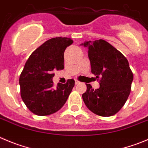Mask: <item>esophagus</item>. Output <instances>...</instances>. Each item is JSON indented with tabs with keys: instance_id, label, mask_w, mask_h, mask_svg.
Returning a JSON list of instances; mask_svg holds the SVG:
<instances>
[{
	"instance_id": "obj_1",
	"label": "esophagus",
	"mask_w": 148,
	"mask_h": 148,
	"mask_svg": "<svg viewBox=\"0 0 148 148\" xmlns=\"http://www.w3.org/2000/svg\"><path fill=\"white\" fill-rule=\"evenodd\" d=\"M80 83V82H79L78 80H77V79H75V85H78V84Z\"/></svg>"
}]
</instances>
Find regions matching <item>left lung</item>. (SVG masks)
<instances>
[{
  "label": "left lung",
  "mask_w": 148,
  "mask_h": 148,
  "mask_svg": "<svg viewBox=\"0 0 148 148\" xmlns=\"http://www.w3.org/2000/svg\"><path fill=\"white\" fill-rule=\"evenodd\" d=\"M88 49L91 72L100 78V87L93 89L86 84L82 94L86 107L98 115H114L125 104L130 94L133 73L125 57L103 39L81 44Z\"/></svg>",
  "instance_id": "obj_1"
}]
</instances>
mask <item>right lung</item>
<instances>
[{
    "instance_id": "right-lung-1",
    "label": "right lung",
    "mask_w": 148,
    "mask_h": 148,
    "mask_svg": "<svg viewBox=\"0 0 148 148\" xmlns=\"http://www.w3.org/2000/svg\"><path fill=\"white\" fill-rule=\"evenodd\" d=\"M73 41L56 37L45 41L26 61L20 77V93L30 111L40 116L58 111L65 104L74 86L73 79L53 88L55 70L64 69V52Z\"/></svg>"
}]
</instances>
